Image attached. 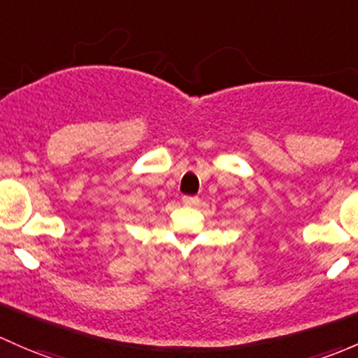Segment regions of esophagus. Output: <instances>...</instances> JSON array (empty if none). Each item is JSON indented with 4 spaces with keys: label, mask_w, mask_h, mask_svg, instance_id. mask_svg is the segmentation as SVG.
<instances>
[{
    "label": "esophagus",
    "mask_w": 358,
    "mask_h": 358,
    "mask_svg": "<svg viewBox=\"0 0 358 358\" xmlns=\"http://www.w3.org/2000/svg\"><path fill=\"white\" fill-rule=\"evenodd\" d=\"M183 204L185 206H197L199 204V197L197 195H185V197H183Z\"/></svg>",
    "instance_id": "obj_1"
}]
</instances>
